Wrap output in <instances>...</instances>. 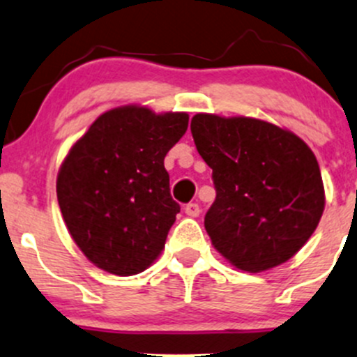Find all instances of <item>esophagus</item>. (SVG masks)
Here are the masks:
<instances>
[{"label":"esophagus","mask_w":357,"mask_h":357,"mask_svg":"<svg viewBox=\"0 0 357 357\" xmlns=\"http://www.w3.org/2000/svg\"><path fill=\"white\" fill-rule=\"evenodd\" d=\"M185 212L190 218H197L200 214V205L195 204V202H190V204L185 205Z\"/></svg>","instance_id":"1"}]
</instances>
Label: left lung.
I'll return each instance as SVG.
<instances>
[{
    "mask_svg": "<svg viewBox=\"0 0 357 357\" xmlns=\"http://www.w3.org/2000/svg\"><path fill=\"white\" fill-rule=\"evenodd\" d=\"M192 135L212 169L215 200L204 221L212 245L248 273L289 261L325 208L311 149L294 132L250 117L197 114Z\"/></svg>",
    "mask_w": 357,
    "mask_h": 357,
    "instance_id": "8db88e82",
    "label": "left lung"
}]
</instances>
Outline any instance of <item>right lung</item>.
I'll use <instances>...</instances> for the list:
<instances>
[{"label": "right lung", "instance_id": "obj_1", "mask_svg": "<svg viewBox=\"0 0 357 357\" xmlns=\"http://www.w3.org/2000/svg\"><path fill=\"white\" fill-rule=\"evenodd\" d=\"M188 129V114L119 107L100 115L70 149L56 178L68 233L112 275L131 276L165 245L179 204L164 158Z\"/></svg>", "mask_w": 357, "mask_h": 357}]
</instances>
